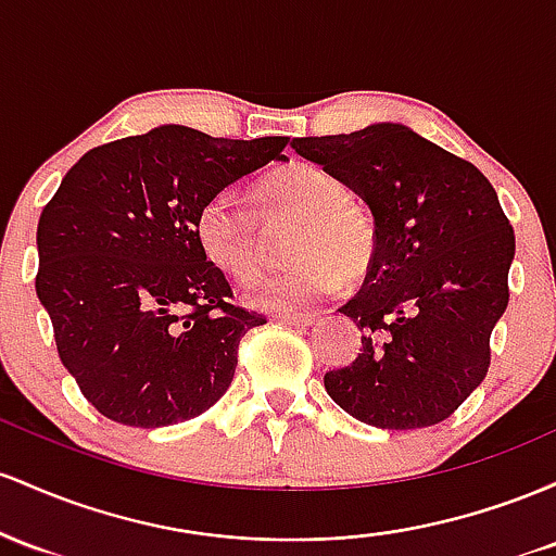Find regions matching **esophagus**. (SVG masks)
Segmentation results:
<instances>
[{"instance_id":"1","label":"esophagus","mask_w":556,"mask_h":556,"mask_svg":"<svg viewBox=\"0 0 556 556\" xmlns=\"http://www.w3.org/2000/svg\"><path fill=\"white\" fill-rule=\"evenodd\" d=\"M276 320L283 323V326L309 328L312 323H315V317H312V315H291V312H286V315H276Z\"/></svg>"}]
</instances>
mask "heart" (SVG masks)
Here are the masks:
<instances>
[{
	"label": "heart",
	"mask_w": 556,
	"mask_h": 556,
	"mask_svg": "<svg viewBox=\"0 0 556 556\" xmlns=\"http://www.w3.org/2000/svg\"><path fill=\"white\" fill-rule=\"evenodd\" d=\"M267 226H294L286 257L294 265L257 280L249 307L299 312L326 302L346 283L365 278L378 249L370 212L346 199L344 186L312 162H291L257 184ZM194 233L212 265L236 280L257 276L262 233L257 217L233 194L210 197L199 210Z\"/></svg>",
	"instance_id": "obj_1"
}]
</instances>
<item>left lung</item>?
<instances>
[{"label":"left lung","instance_id":"1","mask_svg":"<svg viewBox=\"0 0 556 556\" xmlns=\"http://www.w3.org/2000/svg\"><path fill=\"white\" fill-rule=\"evenodd\" d=\"M370 207L378 249L341 307L359 357L326 372L328 396L389 430L446 420L489 372L491 330L509 302L515 230L489 178L402 123L294 139Z\"/></svg>","mask_w":556,"mask_h":556}]
</instances>
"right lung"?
Here are the masks:
<instances>
[{
    "mask_svg": "<svg viewBox=\"0 0 556 556\" xmlns=\"http://www.w3.org/2000/svg\"><path fill=\"white\" fill-rule=\"evenodd\" d=\"M286 143L167 123L91 149L62 178L36 230V294L62 365L104 417L176 426L228 391L239 341L267 320L228 304L194 223L210 197L286 162Z\"/></svg>",
    "mask_w": 556,
    "mask_h": 556,
    "instance_id": "1",
    "label": "right lung"
}]
</instances>
